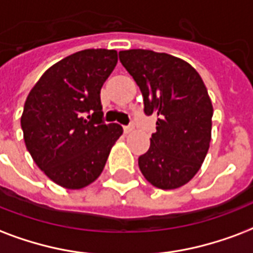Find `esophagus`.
Wrapping results in <instances>:
<instances>
[{
	"label": "esophagus",
	"instance_id": "esophagus-1",
	"mask_svg": "<svg viewBox=\"0 0 253 253\" xmlns=\"http://www.w3.org/2000/svg\"><path fill=\"white\" fill-rule=\"evenodd\" d=\"M123 130H125V132H126V134H128V132H131V131L134 130V126H132V125H128V126L123 127Z\"/></svg>",
	"mask_w": 253,
	"mask_h": 253
}]
</instances>
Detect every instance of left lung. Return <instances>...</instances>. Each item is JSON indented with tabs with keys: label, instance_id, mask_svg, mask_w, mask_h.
Segmentation results:
<instances>
[{
	"label": "left lung",
	"instance_id": "left-lung-1",
	"mask_svg": "<svg viewBox=\"0 0 253 253\" xmlns=\"http://www.w3.org/2000/svg\"><path fill=\"white\" fill-rule=\"evenodd\" d=\"M119 61L139 86L144 114L158 115L150 148L138 159L152 186H184L202 167L211 142L212 103L203 80L190 63L152 50L119 51Z\"/></svg>",
	"mask_w": 253,
	"mask_h": 253
}]
</instances>
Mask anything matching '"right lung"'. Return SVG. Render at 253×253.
Returning <instances> with one entry per match:
<instances>
[{"label": "right lung", "instance_id": "add662e5", "mask_svg": "<svg viewBox=\"0 0 253 253\" xmlns=\"http://www.w3.org/2000/svg\"><path fill=\"white\" fill-rule=\"evenodd\" d=\"M117 62L115 50H82L47 69L29 92L21 117L25 144L58 186L80 190L94 182L122 135V126L103 122L101 105Z\"/></svg>", "mask_w": 253, "mask_h": 253}]
</instances>
